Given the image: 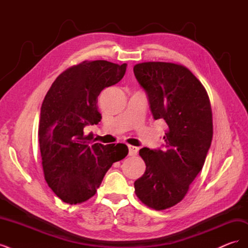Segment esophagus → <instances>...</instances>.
<instances>
[{"mask_svg": "<svg viewBox=\"0 0 248 248\" xmlns=\"http://www.w3.org/2000/svg\"><path fill=\"white\" fill-rule=\"evenodd\" d=\"M128 150H129V152H128L129 156L137 155L138 152H139V148L136 147V146H130V145H129V146H128Z\"/></svg>", "mask_w": 248, "mask_h": 248, "instance_id": "esophagus-1", "label": "esophagus"}]
</instances>
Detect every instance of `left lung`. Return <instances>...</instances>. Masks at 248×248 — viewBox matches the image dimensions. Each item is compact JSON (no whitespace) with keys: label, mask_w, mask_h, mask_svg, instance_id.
<instances>
[{"label":"left lung","mask_w":248,"mask_h":248,"mask_svg":"<svg viewBox=\"0 0 248 248\" xmlns=\"http://www.w3.org/2000/svg\"><path fill=\"white\" fill-rule=\"evenodd\" d=\"M133 72L154 120L167 123L162 148L140 150L146 171L134 190L148 207L164 210L183 200L204 166L213 137L211 104L201 81L182 65L147 62Z\"/></svg>","instance_id":"obj_1"}]
</instances>
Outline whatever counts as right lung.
Here are the masks:
<instances>
[{"mask_svg":"<svg viewBox=\"0 0 248 248\" xmlns=\"http://www.w3.org/2000/svg\"><path fill=\"white\" fill-rule=\"evenodd\" d=\"M126 67L104 60L72 66L52 82L42 102L38 134L44 177L67 204L92 198L112 163L128 154L124 144L102 145L84 133L101 120L99 94L123 78Z\"/></svg>","mask_w":248,"mask_h":248,"instance_id":"right-lung-1","label":"right lung"}]
</instances>
